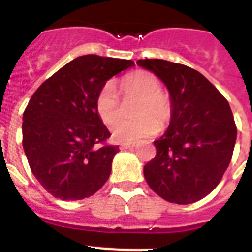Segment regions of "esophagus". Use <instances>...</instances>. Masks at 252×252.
Listing matches in <instances>:
<instances>
[{
  "mask_svg": "<svg viewBox=\"0 0 252 252\" xmlns=\"http://www.w3.org/2000/svg\"><path fill=\"white\" fill-rule=\"evenodd\" d=\"M120 148L122 149H132L134 148L133 142H120Z\"/></svg>",
  "mask_w": 252,
  "mask_h": 252,
  "instance_id": "esophagus-1",
  "label": "esophagus"
}]
</instances>
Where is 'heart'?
<instances>
[{
    "instance_id": "1",
    "label": "heart",
    "mask_w": 252,
    "mask_h": 252,
    "mask_svg": "<svg viewBox=\"0 0 252 252\" xmlns=\"http://www.w3.org/2000/svg\"><path fill=\"white\" fill-rule=\"evenodd\" d=\"M162 87L157 77L146 72L134 73L122 81L120 91L124 98L137 96L133 115L136 119H120L122 107L112 82H106L100 86L95 96V111L104 124H112L111 132L116 140L124 142H134L149 137L156 133L158 128L163 126L171 119V102Z\"/></svg>"
}]
</instances>
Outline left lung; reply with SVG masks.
I'll return each mask as SVG.
<instances>
[{
    "label": "left lung",
    "mask_w": 252,
    "mask_h": 252,
    "mask_svg": "<svg viewBox=\"0 0 252 252\" xmlns=\"http://www.w3.org/2000/svg\"><path fill=\"white\" fill-rule=\"evenodd\" d=\"M166 85L171 122L154 141L156 157L144 166L149 187L162 199L192 204L211 193L231 161L237 126L229 103L205 77L186 65L138 60Z\"/></svg>",
    "instance_id": "1"
}]
</instances>
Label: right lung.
Returning a JSON list of instances; mask_svg holds the SVG:
<instances>
[{
    "mask_svg": "<svg viewBox=\"0 0 252 252\" xmlns=\"http://www.w3.org/2000/svg\"><path fill=\"white\" fill-rule=\"evenodd\" d=\"M132 60L86 55L57 70L39 86L23 112V149L45 191L61 200H82L103 187L118 145L95 111L103 84Z\"/></svg>",
    "mask_w": 252,
    "mask_h": 252,
    "instance_id": "obj_1",
    "label": "right lung"
}]
</instances>
